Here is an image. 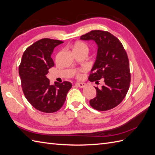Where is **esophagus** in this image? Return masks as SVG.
I'll list each match as a JSON object with an SVG mask.
<instances>
[{"mask_svg":"<svg viewBox=\"0 0 155 155\" xmlns=\"http://www.w3.org/2000/svg\"><path fill=\"white\" fill-rule=\"evenodd\" d=\"M75 85H77L80 88H84L86 86V84L85 83H83V82H79V83H76V84H75Z\"/></svg>","mask_w":155,"mask_h":155,"instance_id":"1","label":"esophagus"}]
</instances>
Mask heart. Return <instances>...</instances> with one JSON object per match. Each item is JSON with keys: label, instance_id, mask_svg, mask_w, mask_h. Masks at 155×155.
I'll use <instances>...</instances> for the list:
<instances>
[{"label": "heart", "instance_id": "heart-1", "mask_svg": "<svg viewBox=\"0 0 155 155\" xmlns=\"http://www.w3.org/2000/svg\"><path fill=\"white\" fill-rule=\"evenodd\" d=\"M89 48L87 44L83 42V41H77L75 42L72 46V51L73 52H85L87 54L89 52ZM77 76H80V72L77 73Z\"/></svg>", "mask_w": 155, "mask_h": 155}]
</instances>
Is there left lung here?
<instances>
[{
    "label": "left lung",
    "mask_w": 155,
    "mask_h": 155,
    "mask_svg": "<svg viewBox=\"0 0 155 155\" xmlns=\"http://www.w3.org/2000/svg\"><path fill=\"white\" fill-rule=\"evenodd\" d=\"M80 39L95 41L98 47L89 80L96 84L100 80L104 81L101 88L95 87L96 97L89 104L97 110H110L123 101L130 87L131 74L126 52L119 39L108 31L93 30Z\"/></svg>",
    "instance_id": "1"
}]
</instances>
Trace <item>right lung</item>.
<instances>
[{
  "label": "right lung",
  "instance_id": "right-lung-1",
  "mask_svg": "<svg viewBox=\"0 0 155 155\" xmlns=\"http://www.w3.org/2000/svg\"><path fill=\"white\" fill-rule=\"evenodd\" d=\"M64 43L45 38L26 48L19 66L21 87L26 99L41 112L52 113L61 108L71 89L69 81L50 84L47 78L48 70L54 66L51 58L54 48Z\"/></svg>",
  "mask_w": 155,
  "mask_h": 155
}]
</instances>
